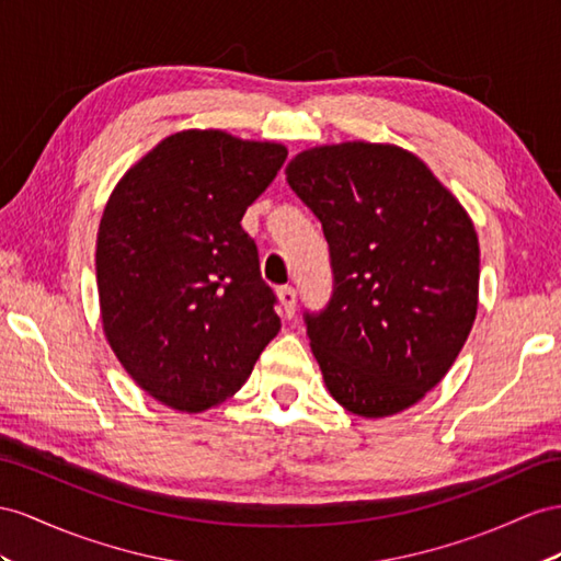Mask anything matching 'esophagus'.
Listing matches in <instances>:
<instances>
[{
	"label": "esophagus",
	"instance_id": "esophagus-1",
	"mask_svg": "<svg viewBox=\"0 0 561 561\" xmlns=\"http://www.w3.org/2000/svg\"><path fill=\"white\" fill-rule=\"evenodd\" d=\"M277 298H279V308L284 312V318H294V312H296V291L291 289V286H282V289H277Z\"/></svg>",
	"mask_w": 561,
	"mask_h": 561
}]
</instances>
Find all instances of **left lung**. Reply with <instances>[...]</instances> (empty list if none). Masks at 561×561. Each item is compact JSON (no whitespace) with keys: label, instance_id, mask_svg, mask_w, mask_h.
Here are the masks:
<instances>
[{"label":"left lung","instance_id":"left-lung-1","mask_svg":"<svg viewBox=\"0 0 561 561\" xmlns=\"http://www.w3.org/2000/svg\"><path fill=\"white\" fill-rule=\"evenodd\" d=\"M284 172L332 253L334 296L306 314L327 391L365 420L412 408L448 375L477 320L469 213L396 144H322Z\"/></svg>","mask_w":561,"mask_h":561}]
</instances>
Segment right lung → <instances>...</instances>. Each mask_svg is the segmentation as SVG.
<instances>
[{"label": "right lung", "mask_w": 561, "mask_h": 561, "mask_svg": "<svg viewBox=\"0 0 561 561\" xmlns=\"http://www.w3.org/2000/svg\"><path fill=\"white\" fill-rule=\"evenodd\" d=\"M284 158V144L194 127L113 186L96 234L102 324L158 403L190 414L225 403L277 336L275 294L241 218Z\"/></svg>", "instance_id": "1"}]
</instances>
